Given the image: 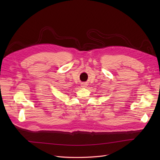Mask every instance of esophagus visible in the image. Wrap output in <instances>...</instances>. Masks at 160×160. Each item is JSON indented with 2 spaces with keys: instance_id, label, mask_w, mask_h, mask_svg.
Segmentation results:
<instances>
[{
  "instance_id": "obj_1",
  "label": "esophagus",
  "mask_w": 160,
  "mask_h": 160,
  "mask_svg": "<svg viewBox=\"0 0 160 160\" xmlns=\"http://www.w3.org/2000/svg\"><path fill=\"white\" fill-rule=\"evenodd\" d=\"M81 86L82 88H86L88 86V84H87V83H82Z\"/></svg>"
}]
</instances>
